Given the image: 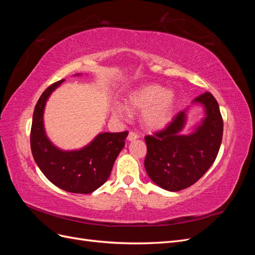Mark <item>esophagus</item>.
<instances>
[{
    "label": "esophagus",
    "instance_id": "34e87169",
    "mask_svg": "<svg viewBox=\"0 0 255 255\" xmlns=\"http://www.w3.org/2000/svg\"><path fill=\"white\" fill-rule=\"evenodd\" d=\"M137 138H139V135H138L136 132H129V133H128V139L129 141H133V140L137 139Z\"/></svg>",
    "mask_w": 255,
    "mask_h": 255
}]
</instances>
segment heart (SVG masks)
Instances as JSON below:
<instances>
[{
	"instance_id": "b5f03b06",
	"label": "heart",
	"mask_w": 255,
	"mask_h": 255,
	"mask_svg": "<svg viewBox=\"0 0 255 255\" xmlns=\"http://www.w3.org/2000/svg\"><path fill=\"white\" fill-rule=\"evenodd\" d=\"M174 105L173 92L154 84L144 85L128 96V107L134 111H144L142 122L150 129L163 128L171 118ZM114 114L120 118H126L128 112L125 106L118 105L114 109Z\"/></svg>"
}]
</instances>
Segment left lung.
Returning <instances> with one entry per match:
<instances>
[{"label":"left lung","instance_id":"1","mask_svg":"<svg viewBox=\"0 0 255 255\" xmlns=\"http://www.w3.org/2000/svg\"><path fill=\"white\" fill-rule=\"evenodd\" d=\"M192 103L202 105L205 114L192 132L182 134L187 121L186 109L164 129L144 137L145 171L157 186L168 191L185 189L201 179L220 149L223 121L216 99L205 92Z\"/></svg>","mask_w":255,"mask_h":255}]
</instances>
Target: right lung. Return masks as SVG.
Segmentation results:
<instances>
[{"instance_id":"add662e5","label":"right lung","mask_w":255,"mask_h":255,"mask_svg":"<svg viewBox=\"0 0 255 255\" xmlns=\"http://www.w3.org/2000/svg\"><path fill=\"white\" fill-rule=\"evenodd\" d=\"M63 82L52 84L38 100L30 128V149L37 166L55 186L74 194H90L109 179L128 132L100 133L80 150L64 151L54 145L45 134L43 113L49 97Z\"/></svg>"}]
</instances>
